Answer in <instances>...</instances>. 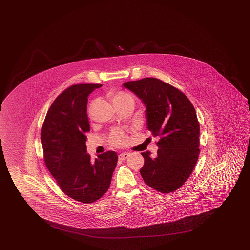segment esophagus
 Instances as JSON below:
<instances>
[{
    "label": "esophagus",
    "instance_id": "1",
    "mask_svg": "<svg viewBox=\"0 0 250 250\" xmlns=\"http://www.w3.org/2000/svg\"><path fill=\"white\" fill-rule=\"evenodd\" d=\"M129 156V153H127V152H124V153H122V154H119V160H123L127 159V157Z\"/></svg>",
    "mask_w": 250,
    "mask_h": 250
}]
</instances>
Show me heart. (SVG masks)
<instances>
[{
	"instance_id": "1",
	"label": "heart",
	"mask_w": 250,
	"mask_h": 250,
	"mask_svg": "<svg viewBox=\"0 0 250 250\" xmlns=\"http://www.w3.org/2000/svg\"><path fill=\"white\" fill-rule=\"evenodd\" d=\"M129 99L134 100L133 96L130 94H127L125 92H118L112 96V101L113 104H116L122 103V102L127 101ZM126 140H127V138H126L125 134L123 131H120V130L113 131L110 136V142L112 145L116 146H123V145L126 143Z\"/></svg>"
}]
</instances>
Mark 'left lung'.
I'll return each instance as SVG.
<instances>
[{"mask_svg": "<svg viewBox=\"0 0 250 250\" xmlns=\"http://www.w3.org/2000/svg\"><path fill=\"white\" fill-rule=\"evenodd\" d=\"M143 102L146 126L158 137L157 155L141 153L140 174L146 184L162 193L175 191L192 173L200 153V127L191 102L181 91L154 78L123 84Z\"/></svg>", "mask_w": 250, "mask_h": 250, "instance_id": "8db88e82", "label": "left lung"}]
</instances>
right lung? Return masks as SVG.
I'll list each match as a JSON object with an SVG mask.
<instances>
[{
	"mask_svg": "<svg viewBox=\"0 0 250 250\" xmlns=\"http://www.w3.org/2000/svg\"><path fill=\"white\" fill-rule=\"evenodd\" d=\"M99 84H79L64 90L48 110L41 129L43 158L61 189L79 202L93 203L106 193L118 155L114 151L98 154L91 162L86 154L89 131L87 96Z\"/></svg>",
	"mask_w": 250,
	"mask_h": 250,
	"instance_id": "right-lung-1",
	"label": "right lung"
}]
</instances>
